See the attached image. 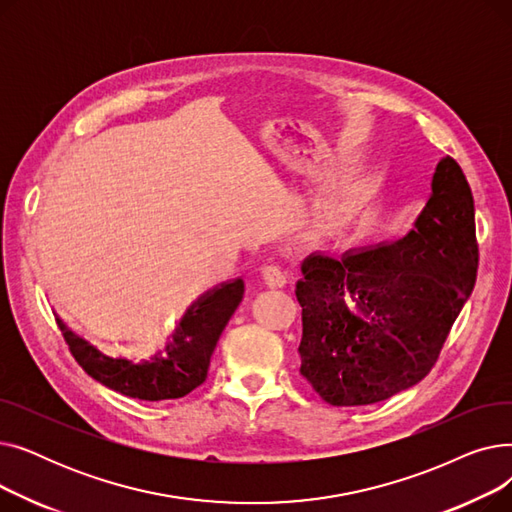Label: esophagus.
Listing matches in <instances>:
<instances>
[{
    "mask_svg": "<svg viewBox=\"0 0 512 512\" xmlns=\"http://www.w3.org/2000/svg\"><path fill=\"white\" fill-rule=\"evenodd\" d=\"M261 274L263 282L270 288H282L286 284V274L280 265H265Z\"/></svg>",
    "mask_w": 512,
    "mask_h": 512,
    "instance_id": "esophagus-1",
    "label": "esophagus"
}]
</instances>
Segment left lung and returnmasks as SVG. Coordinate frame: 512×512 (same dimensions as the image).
<instances>
[{"instance_id": "obj_1", "label": "left lung", "mask_w": 512, "mask_h": 512, "mask_svg": "<svg viewBox=\"0 0 512 512\" xmlns=\"http://www.w3.org/2000/svg\"><path fill=\"white\" fill-rule=\"evenodd\" d=\"M413 228L396 240L301 263V375L332 407H363L419 384L477 278L475 205L452 157L432 174Z\"/></svg>"}]
</instances>
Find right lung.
Wrapping results in <instances>:
<instances>
[{
    "mask_svg": "<svg viewBox=\"0 0 512 512\" xmlns=\"http://www.w3.org/2000/svg\"><path fill=\"white\" fill-rule=\"evenodd\" d=\"M242 294V278L226 280L203 292L188 305L159 351L139 363L124 357H107L87 340L72 334L62 321L58 326L78 365L101 386L139 400L180 398L205 382L215 344L240 305Z\"/></svg>",
    "mask_w": 512,
    "mask_h": 512,
    "instance_id": "add662e5",
    "label": "right lung"
}]
</instances>
